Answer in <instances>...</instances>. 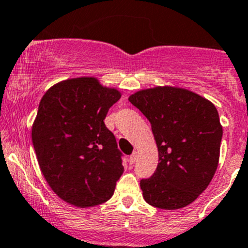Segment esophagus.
I'll use <instances>...</instances> for the list:
<instances>
[{
    "mask_svg": "<svg viewBox=\"0 0 248 248\" xmlns=\"http://www.w3.org/2000/svg\"><path fill=\"white\" fill-rule=\"evenodd\" d=\"M136 160H137V152H136V150H134V153L130 155V162L135 163V162H136Z\"/></svg>",
    "mask_w": 248,
    "mask_h": 248,
    "instance_id": "34e87169",
    "label": "esophagus"
}]
</instances>
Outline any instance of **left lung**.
Listing matches in <instances>:
<instances>
[{
	"mask_svg": "<svg viewBox=\"0 0 248 248\" xmlns=\"http://www.w3.org/2000/svg\"><path fill=\"white\" fill-rule=\"evenodd\" d=\"M147 117L159 150L156 170L142 179L150 205L175 210L192 203L217 170L222 126L218 112L203 96L177 87H155L130 95Z\"/></svg>",
	"mask_w": 248,
	"mask_h": 248,
	"instance_id": "left-lung-1",
	"label": "left lung"
}]
</instances>
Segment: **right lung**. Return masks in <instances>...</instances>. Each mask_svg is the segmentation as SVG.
Here are the masks:
<instances>
[{"instance_id":"1","label":"right lung","mask_w":248,"mask_h":248,"mask_svg":"<svg viewBox=\"0 0 248 248\" xmlns=\"http://www.w3.org/2000/svg\"><path fill=\"white\" fill-rule=\"evenodd\" d=\"M119 99V91L95 78H78L52 86L40 100L32 126L38 163L53 192L71 205L105 203L123 174V154L104 123Z\"/></svg>"}]
</instances>
